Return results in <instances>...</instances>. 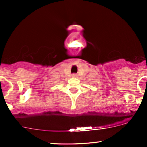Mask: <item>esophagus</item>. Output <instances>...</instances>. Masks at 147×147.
Returning a JSON list of instances; mask_svg holds the SVG:
<instances>
[{
  "mask_svg": "<svg viewBox=\"0 0 147 147\" xmlns=\"http://www.w3.org/2000/svg\"><path fill=\"white\" fill-rule=\"evenodd\" d=\"M72 77H77V75H75V74H73V75H72Z\"/></svg>",
  "mask_w": 147,
  "mask_h": 147,
  "instance_id": "esophagus-1",
  "label": "esophagus"
}]
</instances>
